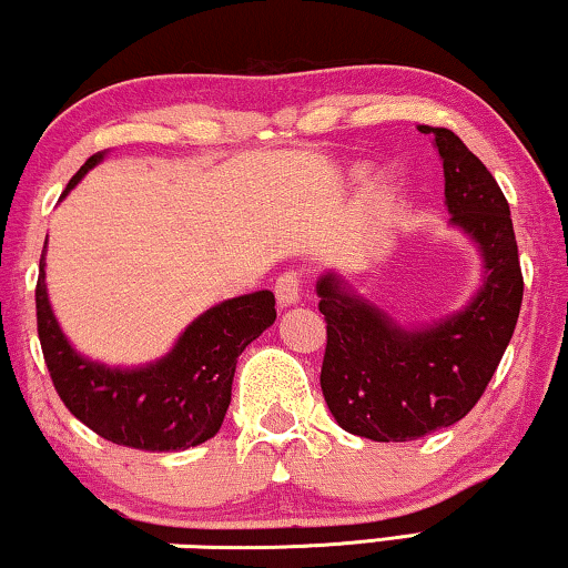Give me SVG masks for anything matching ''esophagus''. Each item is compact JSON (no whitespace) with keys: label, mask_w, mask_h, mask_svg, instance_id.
Returning <instances> with one entry per match:
<instances>
[{"label":"esophagus","mask_w":568,"mask_h":568,"mask_svg":"<svg viewBox=\"0 0 568 568\" xmlns=\"http://www.w3.org/2000/svg\"><path fill=\"white\" fill-rule=\"evenodd\" d=\"M275 298L281 306H293L301 298V277L298 273H283L275 281Z\"/></svg>","instance_id":"obj_1"}]
</instances>
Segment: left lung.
<instances>
[{
	"mask_svg": "<svg viewBox=\"0 0 568 568\" xmlns=\"http://www.w3.org/2000/svg\"><path fill=\"white\" fill-rule=\"evenodd\" d=\"M418 130L434 134L452 224L477 242L485 275L467 308L426 328L397 326L334 273L316 283L326 318L321 390L338 426L372 442H413L467 416L500 365L523 303L518 242L500 185L452 130Z\"/></svg>",
	"mask_w": 568,
	"mask_h": 568,
	"instance_id": "obj_1",
	"label": "left lung"
}]
</instances>
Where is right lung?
I'll use <instances>...</instances> for the list:
<instances>
[{"mask_svg": "<svg viewBox=\"0 0 568 568\" xmlns=\"http://www.w3.org/2000/svg\"><path fill=\"white\" fill-rule=\"evenodd\" d=\"M101 158L99 152L81 165L63 196ZM36 308L42 357L65 408L106 442L140 452H181L216 436L232 400L236 359L277 316L270 291L240 295L201 313L173 349L152 365H99L68 344L50 311L45 250L40 255Z\"/></svg>", "mask_w": 568, "mask_h": 568, "instance_id": "right-lung-1", "label": "right lung"}]
</instances>
